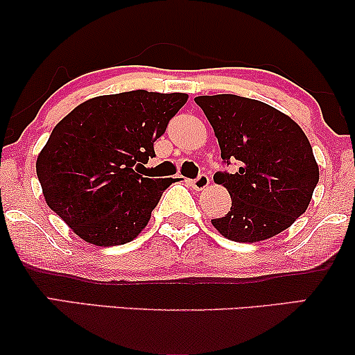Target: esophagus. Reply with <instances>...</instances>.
Wrapping results in <instances>:
<instances>
[{"label": "esophagus", "instance_id": "34e87169", "mask_svg": "<svg viewBox=\"0 0 355 355\" xmlns=\"http://www.w3.org/2000/svg\"><path fill=\"white\" fill-rule=\"evenodd\" d=\"M208 184H210V178H208L205 173L198 174L196 179H192L191 181V186L196 189V191H202V189H205Z\"/></svg>", "mask_w": 355, "mask_h": 355}]
</instances>
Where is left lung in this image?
Returning a JSON list of instances; mask_svg holds the SVG:
<instances>
[{
	"instance_id": "1",
	"label": "left lung",
	"mask_w": 355,
	"mask_h": 355,
	"mask_svg": "<svg viewBox=\"0 0 355 355\" xmlns=\"http://www.w3.org/2000/svg\"><path fill=\"white\" fill-rule=\"evenodd\" d=\"M193 100L215 130L223 163L239 166L213 178L232 203L211 225L227 239L250 244L288 230L307 210L320 178L304 130L259 100L227 94Z\"/></svg>"
}]
</instances>
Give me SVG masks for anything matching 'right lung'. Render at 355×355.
I'll list each match as a JSON object with an SVG mask.
<instances>
[{
	"mask_svg": "<svg viewBox=\"0 0 355 355\" xmlns=\"http://www.w3.org/2000/svg\"><path fill=\"white\" fill-rule=\"evenodd\" d=\"M187 94L101 95L62 118L37 158L48 207L80 239L108 247L140 234L173 178H144L153 142Z\"/></svg>",
	"mask_w": 355,
	"mask_h": 355,
	"instance_id": "1",
	"label": "right lung"
}]
</instances>
